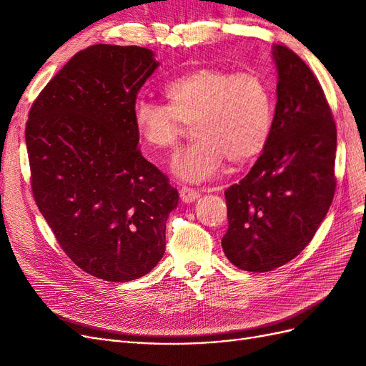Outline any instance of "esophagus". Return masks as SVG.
<instances>
[{
	"mask_svg": "<svg viewBox=\"0 0 366 366\" xmlns=\"http://www.w3.org/2000/svg\"><path fill=\"white\" fill-rule=\"evenodd\" d=\"M180 197H182L183 203H194L198 200V198H200V194H198V191L192 189V187H182Z\"/></svg>",
	"mask_w": 366,
	"mask_h": 366,
	"instance_id": "obj_1",
	"label": "esophagus"
}]
</instances>
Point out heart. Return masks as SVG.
<instances>
[{
	"label": "heart",
	"instance_id": "heart-1",
	"mask_svg": "<svg viewBox=\"0 0 366 366\" xmlns=\"http://www.w3.org/2000/svg\"><path fill=\"white\" fill-rule=\"evenodd\" d=\"M168 105L137 99L132 122L152 149L171 151L183 124L194 122L198 139L172 163L177 179L204 183L223 172L226 160L246 163L262 152L273 128V99L267 84L254 73L195 69L164 85Z\"/></svg>",
	"mask_w": 366,
	"mask_h": 366
}]
</instances>
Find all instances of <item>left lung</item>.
<instances>
[{
  "instance_id": "left-lung-1",
  "label": "left lung",
  "mask_w": 366,
  "mask_h": 366,
  "mask_svg": "<svg viewBox=\"0 0 366 366\" xmlns=\"http://www.w3.org/2000/svg\"><path fill=\"white\" fill-rule=\"evenodd\" d=\"M278 70L270 139L238 184L224 192L229 229L221 239L241 270L270 272L301 253L322 223L336 189L337 134L313 71L274 44Z\"/></svg>"
}]
</instances>
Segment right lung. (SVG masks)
I'll return each instance as SVG.
<instances>
[{
	"mask_svg": "<svg viewBox=\"0 0 366 366\" xmlns=\"http://www.w3.org/2000/svg\"><path fill=\"white\" fill-rule=\"evenodd\" d=\"M159 65L145 47H88L46 85L27 120L39 212L77 267L109 282L156 267L179 204L168 177L139 151L132 122L137 93Z\"/></svg>",
	"mask_w": 366,
	"mask_h": 366,
	"instance_id": "add662e5",
	"label": "right lung"
}]
</instances>
